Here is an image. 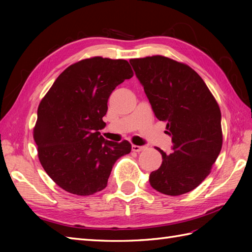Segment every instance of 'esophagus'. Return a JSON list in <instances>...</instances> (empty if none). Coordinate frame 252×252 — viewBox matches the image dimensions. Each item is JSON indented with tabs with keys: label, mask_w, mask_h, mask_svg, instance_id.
I'll use <instances>...</instances> for the list:
<instances>
[{
	"label": "esophagus",
	"mask_w": 252,
	"mask_h": 252,
	"mask_svg": "<svg viewBox=\"0 0 252 252\" xmlns=\"http://www.w3.org/2000/svg\"><path fill=\"white\" fill-rule=\"evenodd\" d=\"M145 149V146H138V145H132V151L135 153H140Z\"/></svg>",
	"instance_id": "obj_1"
}]
</instances>
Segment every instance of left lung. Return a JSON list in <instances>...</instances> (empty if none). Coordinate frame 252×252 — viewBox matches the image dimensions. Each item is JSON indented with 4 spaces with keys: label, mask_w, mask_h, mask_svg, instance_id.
I'll return each mask as SVG.
<instances>
[{
    "label": "left lung",
    "mask_w": 252,
    "mask_h": 252,
    "mask_svg": "<svg viewBox=\"0 0 252 252\" xmlns=\"http://www.w3.org/2000/svg\"><path fill=\"white\" fill-rule=\"evenodd\" d=\"M152 108L167 123L173 152L149 175L153 189L164 195L186 194L211 172L221 152L223 134L219 104L194 69L162 55L130 61Z\"/></svg>",
    "instance_id": "1"
}]
</instances>
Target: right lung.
Here are the masks:
<instances>
[{
	"label": "right lung",
	"mask_w": 252,
	"mask_h": 252,
	"mask_svg": "<svg viewBox=\"0 0 252 252\" xmlns=\"http://www.w3.org/2000/svg\"><path fill=\"white\" fill-rule=\"evenodd\" d=\"M133 74L125 60L85 58L66 68L41 99L33 127L37 157L63 190L90 196L104 189L117 159L131 152L127 141H106L98 131L112 91Z\"/></svg>",
	"instance_id": "add662e5"
}]
</instances>
